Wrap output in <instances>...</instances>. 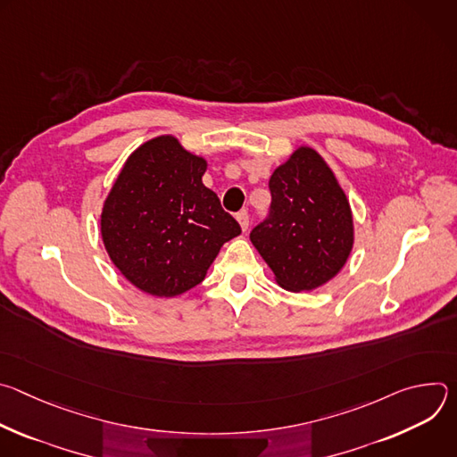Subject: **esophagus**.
<instances>
[{
    "label": "esophagus",
    "instance_id": "esophagus-1",
    "mask_svg": "<svg viewBox=\"0 0 457 457\" xmlns=\"http://www.w3.org/2000/svg\"><path fill=\"white\" fill-rule=\"evenodd\" d=\"M237 220H238L242 231H247V228H249V215H247L245 210H242V212L237 213Z\"/></svg>",
    "mask_w": 457,
    "mask_h": 457
}]
</instances>
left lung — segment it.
Segmentation results:
<instances>
[{"mask_svg": "<svg viewBox=\"0 0 457 457\" xmlns=\"http://www.w3.org/2000/svg\"><path fill=\"white\" fill-rule=\"evenodd\" d=\"M271 208L249 238L280 287L312 291L335 278L354 244L349 201L321 155L300 146L271 179Z\"/></svg>", "mask_w": 457, "mask_h": 457, "instance_id": "left-lung-1", "label": "left lung"}]
</instances>
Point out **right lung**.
<instances>
[{
    "label": "right lung",
    "instance_id": "obj_1",
    "mask_svg": "<svg viewBox=\"0 0 457 457\" xmlns=\"http://www.w3.org/2000/svg\"><path fill=\"white\" fill-rule=\"evenodd\" d=\"M206 159L173 136L141 145L124 162L101 213L113 266L152 296H177L201 284L238 222L203 184Z\"/></svg>",
    "mask_w": 457,
    "mask_h": 457
}]
</instances>
